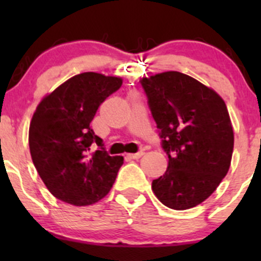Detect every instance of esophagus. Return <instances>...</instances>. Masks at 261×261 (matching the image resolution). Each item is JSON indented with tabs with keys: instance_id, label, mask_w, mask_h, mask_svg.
Wrapping results in <instances>:
<instances>
[{
	"instance_id": "esophagus-1",
	"label": "esophagus",
	"mask_w": 261,
	"mask_h": 261,
	"mask_svg": "<svg viewBox=\"0 0 261 261\" xmlns=\"http://www.w3.org/2000/svg\"><path fill=\"white\" fill-rule=\"evenodd\" d=\"M144 155L143 151L140 152H135V154H127V156L130 158V159H139V158H141Z\"/></svg>"
}]
</instances>
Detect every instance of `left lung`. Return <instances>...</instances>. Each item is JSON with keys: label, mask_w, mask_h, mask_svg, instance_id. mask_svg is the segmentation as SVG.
Wrapping results in <instances>:
<instances>
[{"label": "left lung", "mask_w": 261, "mask_h": 261, "mask_svg": "<svg viewBox=\"0 0 261 261\" xmlns=\"http://www.w3.org/2000/svg\"><path fill=\"white\" fill-rule=\"evenodd\" d=\"M168 155L167 172L154 179L156 198L172 210L192 208L216 191L231 165L233 128L225 101L179 72L140 80Z\"/></svg>", "instance_id": "obj_1"}]
</instances>
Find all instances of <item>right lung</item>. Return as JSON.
I'll return each mask as SVG.
<instances>
[{"instance_id": "obj_1", "label": "right lung", "mask_w": 261, "mask_h": 261, "mask_svg": "<svg viewBox=\"0 0 261 261\" xmlns=\"http://www.w3.org/2000/svg\"><path fill=\"white\" fill-rule=\"evenodd\" d=\"M122 78L86 72L46 94L29 128L31 159L50 193L74 206H91L109 194L122 156H110L89 123ZM92 143L101 150L90 152Z\"/></svg>"}]
</instances>
